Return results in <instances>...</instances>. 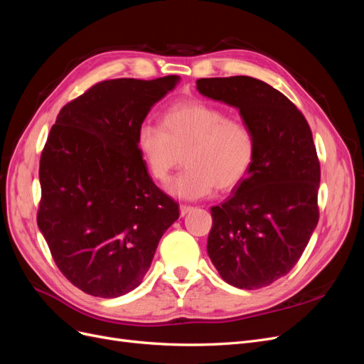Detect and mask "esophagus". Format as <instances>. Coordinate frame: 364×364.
Segmentation results:
<instances>
[{"label":"esophagus","mask_w":364,"mask_h":364,"mask_svg":"<svg viewBox=\"0 0 364 364\" xmlns=\"http://www.w3.org/2000/svg\"><path fill=\"white\" fill-rule=\"evenodd\" d=\"M193 209V206H190V205H181L179 206V211H181V217H183L185 214H188L190 211Z\"/></svg>","instance_id":"34e87169"}]
</instances>
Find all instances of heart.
Returning a JSON list of instances; mask_svg holds the SVG:
<instances>
[{"label": "heart", "instance_id": "obj_1", "mask_svg": "<svg viewBox=\"0 0 364 364\" xmlns=\"http://www.w3.org/2000/svg\"><path fill=\"white\" fill-rule=\"evenodd\" d=\"M162 126L144 123L138 130V149L150 176L165 182L182 164L186 168L168 183L182 199H200L217 186L228 191L246 179L257 161L253 130L237 118L203 102L171 106Z\"/></svg>", "mask_w": 364, "mask_h": 364}]
</instances>
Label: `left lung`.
Here are the masks:
<instances>
[{
	"mask_svg": "<svg viewBox=\"0 0 364 364\" xmlns=\"http://www.w3.org/2000/svg\"><path fill=\"white\" fill-rule=\"evenodd\" d=\"M200 94L238 107L257 136L246 179L211 208L208 255L228 284L257 290L299 261L318 222L321 162L311 129L287 97L247 75L196 82Z\"/></svg>",
	"mask_w": 364,
	"mask_h": 364,
	"instance_id": "8db88e82",
	"label": "left lung"
}]
</instances>
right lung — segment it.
Masks as SVG:
<instances>
[{
    "instance_id": "right-lung-1",
    "label": "right lung",
    "mask_w": 364,
    "mask_h": 364,
    "mask_svg": "<svg viewBox=\"0 0 364 364\" xmlns=\"http://www.w3.org/2000/svg\"><path fill=\"white\" fill-rule=\"evenodd\" d=\"M98 82L65 105L39 162L38 226L77 289L118 297L136 289L179 205L151 181L138 149L150 107L178 83Z\"/></svg>"
}]
</instances>
